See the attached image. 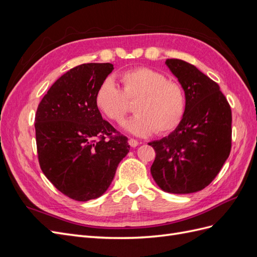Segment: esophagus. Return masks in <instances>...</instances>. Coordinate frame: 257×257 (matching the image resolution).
Listing matches in <instances>:
<instances>
[{
    "mask_svg": "<svg viewBox=\"0 0 257 257\" xmlns=\"http://www.w3.org/2000/svg\"><path fill=\"white\" fill-rule=\"evenodd\" d=\"M128 144H130L131 147H133V148H135V147H137V146L139 145V143L136 141V139H134V138H130V139H128Z\"/></svg>",
    "mask_w": 257,
    "mask_h": 257,
    "instance_id": "1",
    "label": "esophagus"
}]
</instances>
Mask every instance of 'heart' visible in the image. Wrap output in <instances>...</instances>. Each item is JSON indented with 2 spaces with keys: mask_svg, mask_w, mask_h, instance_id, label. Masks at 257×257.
I'll return each mask as SVG.
<instances>
[{
  "mask_svg": "<svg viewBox=\"0 0 257 257\" xmlns=\"http://www.w3.org/2000/svg\"><path fill=\"white\" fill-rule=\"evenodd\" d=\"M120 89L111 78L100 82L95 105L107 119L121 123L130 111L128 100H136L133 118L123 127L137 136L167 134L180 124L185 110L184 91L180 83L149 67H134L119 75Z\"/></svg>",
  "mask_w": 257,
  "mask_h": 257,
  "instance_id": "heart-1",
  "label": "heart"
}]
</instances>
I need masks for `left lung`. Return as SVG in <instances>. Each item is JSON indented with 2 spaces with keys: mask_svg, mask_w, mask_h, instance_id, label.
Here are the masks:
<instances>
[{
  "mask_svg": "<svg viewBox=\"0 0 257 257\" xmlns=\"http://www.w3.org/2000/svg\"><path fill=\"white\" fill-rule=\"evenodd\" d=\"M165 63L184 90L185 110L173 133L148 144L157 153L151 175L167 193H194L213 181L228 158L231 109L219 84L198 68L178 59Z\"/></svg>",
  "mask_w": 257,
  "mask_h": 257,
  "instance_id": "obj_1",
  "label": "left lung"
}]
</instances>
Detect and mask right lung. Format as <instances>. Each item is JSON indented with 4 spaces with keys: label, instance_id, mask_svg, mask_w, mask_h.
Wrapping results in <instances>:
<instances>
[{
    "label": "right lung",
    "instance_id": "1",
    "mask_svg": "<svg viewBox=\"0 0 257 257\" xmlns=\"http://www.w3.org/2000/svg\"><path fill=\"white\" fill-rule=\"evenodd\" d=\"M112 69L110 63L69 69L51 85L35 114L43 173L61 193L78 201L102 196L130 151L127 137L102 118L94 100Z\"/></svg>",
    "mask_w": 257,
    "mask_h": 257
}]
</instances>
